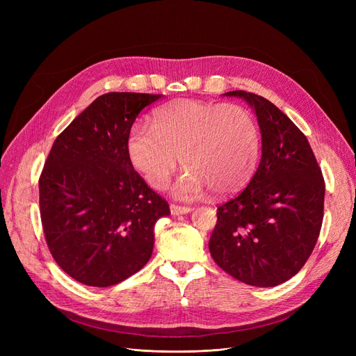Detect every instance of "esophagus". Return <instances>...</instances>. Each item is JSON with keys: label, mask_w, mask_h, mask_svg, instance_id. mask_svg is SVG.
Here are the masks:
<instances>
[{"label": "esophagus", "mask_w": 356, "mask_h": 356, "mask_svg": "<svg viewBox=\"0 0 356 356\" xmlns=\"http://www.w3.org/2000/svg\"><path fill=\"white\" fill-rule=\"evenodd\" d=\"M193 209L188 207H178V204H170V213L172 215H184L191 212Z\"/></svg>", "instance_id": "1"}]
</instances>
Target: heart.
<instances>
[{"label":"heart","instance_id":"heart-1","mask_svg":"<svg viewBox=\"0 0 356 356\" xmlns=\"http://www.w3.org/2000/svg\"><path fill=\"white\" fill-rule=\"evenodd\" d=\"M131 165L148 186L161 190L181 163L187 170L174 187L181 199L239 191L250 181L260 152L252 114L236 104L182 98L165 104L152 126L136 124L127 135Z\"/></svg>","mask_w":356,"mask_h":356}]
</instances>
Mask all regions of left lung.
I'll return each instance as SVG.
<instances>
[{"instance_id": "1", "label": "left lung", "mask_w": 356, "mask_h": 356, "mask_svg": "<svg viewBox=\"0 0 356 356\" xmlns=\"http://www.w3.org/2000/svg\"><path fill=\"white\" fill-rule=\"evenodd\" d=\"M251 106L261 159L250 184L221 204L209 251L225 273L252 286H276L298 273L316 245L325 184L303 132L263 96L224 93Z\"/></svg>"}]
</instances>
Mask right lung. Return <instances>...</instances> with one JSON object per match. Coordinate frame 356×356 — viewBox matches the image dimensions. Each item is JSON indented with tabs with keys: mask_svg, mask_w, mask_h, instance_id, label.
Here are the masks:
<instances>
[{
	"mask_svg": "<svg viewBox=\"0 0 356 356\" xmlns=\"http://www.w3.org/2000/svg\"><path fill=\"white\" fill-rule=\"evenodd\" d=\"M161 95L111 92L96 98L53 144L40 177V213L58 266L89 286L139 272L169 204L139 177L126 143L138 114Z\"/></svg>",
	"mask_w": 356,
	"mask_h": 356,
	"instance_id": "add662e5",
	"label": "right lung"
}]
</instances>
